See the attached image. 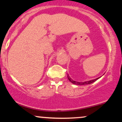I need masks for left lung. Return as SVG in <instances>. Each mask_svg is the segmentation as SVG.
Returning a JSON list of instances; mask_svg holds the SVG:
<instances>
[{
    "label": "left lung",
    "mask_w": 122,
    "mask_h": 122,
    "mask_svg": "<svg viewBox=\"0 0 122 122\" xmlns=\"http://www.w3.org/2000/svg\"><path fill=\"white\" fill-rule=\"evenodd\" d=\"M67 77H68V79H69L70 81L72 82V84H76V85H87V84H90L92 83V82H94V81H95L98 80V79H99V77H98V78H97V79H94V80H90V81H87L77 82V81H75L73 80L72 79H71L69 75H67Z\"/></svg>",
    "instance_id": "obj_1"
}]
</instances>
